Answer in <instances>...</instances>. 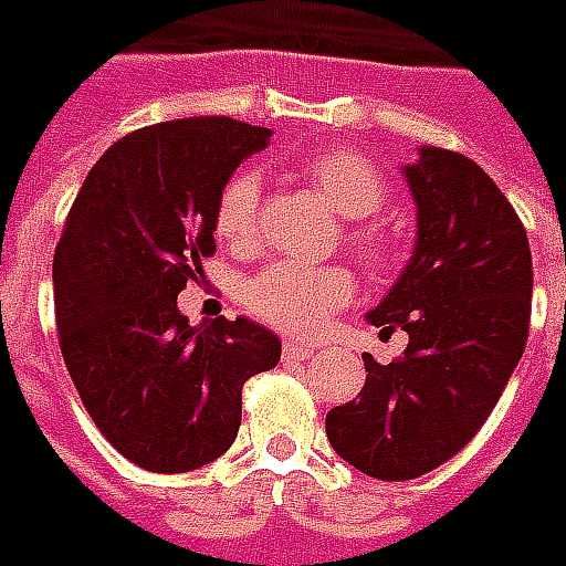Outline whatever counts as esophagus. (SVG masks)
Wrapping results in <instances>:
<instances>
[{
    "instance_id": "esophagus-1",
    "label": "esophagus",
    "mask_w": 566,
    "mask_h": 566,
    "mask_svg": "<svg viewBox=\"0 0 566 566\" xmlns=\"http://www.w3.org/2000/svg\"><path fill=\"white\" fill-rule=\"evenodd\" d=\"M283 355H286L289 360H310L313 355H316V348L307 346V343H295V339H289V343H283Z\"/></svg>"
}]
</instances>
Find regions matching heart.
Masks as SVG:
<instances>
[{
    "instance_id": "1",
    "label": "heart",
    "mask_w": 566,
    "mask_h": 566,
    "mask_svg": "<svg viewBox=\"0 0 566 566\" xmlns=\"http://www.w3.org/2000/svg\"><path fill=\"white\" fill-rule=\"evenodd\" d=\"M298 176L316 187L328 206L346 220H364L376 214L388 199V185L379 167L348 148H325L307 155L298 164ZM259 197L262 178L256 169H241L220 190L214 227L229 248H250L259 227ZM352 248L373 265L390 259V241L381 229H355ZM355 295V274L343 265L307 268L295 262H277L259 271L244 286V304L256 318L274 325L283 334L310 337L328 325L334 310L346 307Z\"/></svg>"
}]
</instances>
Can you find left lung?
I'll use <instances>...</instances> for the list:
<instances>
[{
	"label": "left lung",
	"mask_w": 566,
	"mask_h": 566,
	"mask_svg": "<svg viewBox=\"0 0 566 566\" xmlns=\"http://www.w3.org/2000/svg\"><path fill=\"white\" fill-rule=\"evenodd\" d=\"M402 176L418 238L367 318L409 346L394 364L364 355L360 399L325 418L331 448L379 480L420 478L478 436L525 352L534 289L525 227L474 160L420 146Z\"/></svg>",
	"instance_id": "8db88e82"
}]
</instances>
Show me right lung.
I'll return each instance as SVG.
<instances>
[{"label":"right lung","instance_id":"1","mask_svg":"<svg viewBox=\"0 0 566 566\" xmlns=\"http://www.w3.org/2000/svg\"><path fill=\"white\" fill-rule=\"evenodd\" d=\"M268 127L229 116L160 122L106 148L53 256L62 358L104 439L157 474L232 448L241 388L277 367L280 339L238 316L190 325L178 292L214 253V211Z\"/></svg>","mask_w":566,"mask_h":566}]
</instances>
